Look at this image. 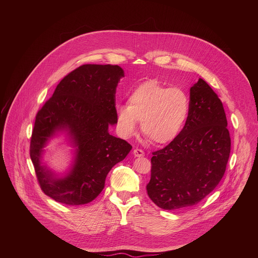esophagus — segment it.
<instances>
[{
    "label": "esophagus",
    "instance_id": "esophagus-1",
    "mask_svg": "<svg viewBox=\"0 0 258 258\" xmlns=\"http://www.w3.org/2000/svg\"><path fill=\"white\" fill-rule=\"evenodd\" d=\"M134 155H135L136 157H143V156L145 155V152H144L143 150L137 148V149L134 150Z\"/></svg>",
    "mask_w": 258,
    "mask_h": 258
}]
</instances>
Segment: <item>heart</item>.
Segmentation results:
<instances>
[{"label": "heart", "instance_id": "1", "mask_svg": "<svg viewBox=\"0 0 258 258\" xmlns=\"http://www.w3.org/2000/svg\"><path fill=\"white\" fill-rule=\"evenodd\" d=\"M128 105L118 104L115 108L116 121L120 134L131 137L138 130L158 145L173 141L189 115V99L177 88H169L155 81H147L137 87L128 96Z\"/></svg>", "mask_w": 258, "mask_h": 258}]
</instances>
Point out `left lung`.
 Instances as JSON below:
<instances>
[{
  "label": "left lung",
  "instance_id": "8db88e82",
  "mask_svg": "<svg viewBox=\"0 0 258 258\" xmlns=\"http://www.w3.org/2000/svg\"><path fill=\"white\" fill-rule=\"evenodd\" d=\"M189 115L178 136L153 152L149 198L166 210L202 201L223 178L231 138L222 101L199 79L190 89Z\"/></svg>",
  "mask_w": 258,
  "mask_h": 258
}]
</instances>
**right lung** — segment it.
Masks as SVG:
<instances>
[{"instance_id":"add662e5","label":"right lung","mask_w":258,"mask_h":258,"mask_svg":"<svg viewBox=\"0 0 258 258\" xmlns=\"http://www.w3.org/2000/svg\"><path fill=\"white\" fill-rule=\"evenodd\" d=\"M124 72L118 65L85 64L58 84L35 116L30 158L43 192L66 205L90 203L102 192L108 172L132 150L124 140L109 134L115 124V93ZM58 131L76 146L71 170L58 178L41 165L42 148Z\"/></svg>"}]
</instances>
